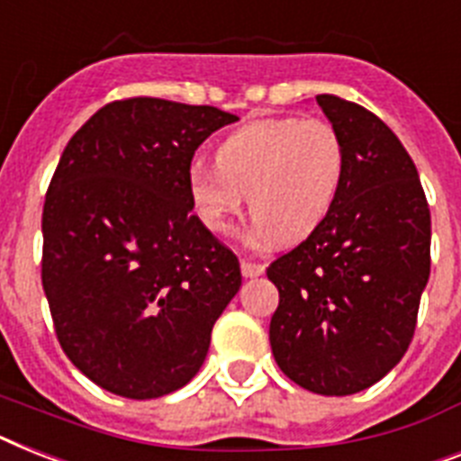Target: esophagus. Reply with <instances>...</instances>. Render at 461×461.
I'll list each match as a JSON object with an SVG mask.
<instances>
[{
    "instance_id": "obj_1",
    "label": "esophagus",
    "mask_w": 461,
    "mask_h": 461,
    "mask_svg": "<svg viewBox=\"0 0 461 461\" xmlns=\"http://www.w3.org/2000/svg\"><path fill=\"white\" fill-rule=\"evenodd\" d=\"M265 272V265L250 263V260H241V275L243 276H260Z\"/></svg>"
}]
</instances>
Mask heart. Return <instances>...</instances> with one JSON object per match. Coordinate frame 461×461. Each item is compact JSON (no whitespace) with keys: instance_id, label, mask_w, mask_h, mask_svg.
Returning a JSON list of instances; mask_svg holds the SVG:
<instances>
[{"instance_id":"obj_1","label":"heart","mask_w":461,"mask_h":461,"mask_svg":"<svg viewBox=\"0 0 461 461\" xmlns=\"http://www.w3.org/2000/svg\"><path fill=\"white\" fill-rule=\"evenodd\" d=\"M215 166H194L186 192L205 230H234L249 196L253 237L294 243L327 218L343 179V144L321 118H267L231 132Z\"/></svg>"}]
</instances>
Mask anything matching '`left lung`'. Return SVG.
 Masks as SVG:
<instances>
[{
  "label": "left lung",
  "mask_w": 461,
  "mask_h": 461,
  "mask_svg": "<svg viewBox=\"0 0 461 461\" xmlns=\"http://www.w3.org/2000/svg\"><path fill=\"white\" fill-rule=\"evenodd\" d=\"M343 144L331 211L267 267L279 289L269 346L294 384L320 395L374 386L402 360L431 275V211L410 153L360 104L320 95Z\"/></svg>",
  "instance_id": "left-lung-1"
}]
</instances>
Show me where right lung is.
Returning a JSON list of instances; mask_svg holds the SVG:
<instances>
[{
    "mask_svg": "<svg viewBox=\"0 0 461 461\" xmlns=\"http://www.w3.org/2000/svg\"><path fill=\"white\" fill-rule=\"evenodd\" d=\"M239 121L134 96L63 149L42 212V286L63 353L96 386L151 400L186 386L241 286L239 258L192 212L196 149Z\"/></svg>",
    "mask_w": 461,
    "mask_h": 461,
    "instance_id": "right-lung-1",
    "label": "right lung"
}]
</instances>
